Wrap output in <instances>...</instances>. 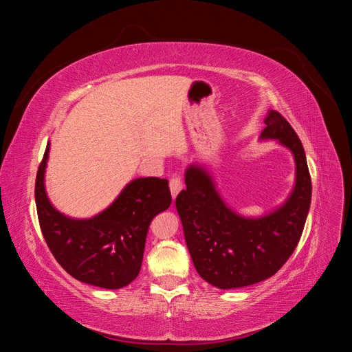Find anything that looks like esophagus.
<instances>
[{
    "label": "esophagus",
    "mask_w": 352,
    "mask_h": 352,
    "mask_svg": "<svg viewBox=\"0 0 352 352\" xmlns=\"http://www.w3.org/2000/svg\"><path fill=\"white\" fill-rule=\"evenodd\" d=\"M168 186H170V192H172V197L175 198L180 192V190H182V188H184L182 179H180L179 176H173L172 179H170Z\"/></svg>",
    "instance_id": "obj_1"
}]
</instances>
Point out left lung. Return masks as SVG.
I'll list each match as a JSON object with an SVG mask.
<instances>
[{
  "label": "left lung",
  "mask_w": 352,
  "mask_h": 352,
  "mask_svg": "<svg viewBox=\"0 0 352 352\" xmlns=\"http://www.w3.org/2000/svg\"><path fill=\"white\" fill-rule=\"evenodd\" d=\"M260 140H278L295 158V186L283 204L263 217H243L226 206L214 180L195 164L176 198L185 241L202 279L233 289L272 278L300 242L311 202V177L300 138L285 117L270 110Z\"/></svg>",
  "instance_id": "8db88e82"
}]
</instances>
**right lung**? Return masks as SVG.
Instances as JSON below:
<instances>
[{
	"label": "right lung",
	"instance_id": "right-lung-1",
	"mask_svg": "<svg viewBox=\"0 0 352 352\" xmlns=\"http://www.w3.org/2000/svg\"><path fill=\"white\" fill-rule=\"evenodd\" d=\"M50 142L39 164L35 201L42 235L58 264L74 279L119 289L140 274L151 220L172 204L168 180L138 177L92 219H70L50 202L44 175Z\"/></svg>",
	"mask_w": 352,
	"mask_h": 352
}]
</instances>
